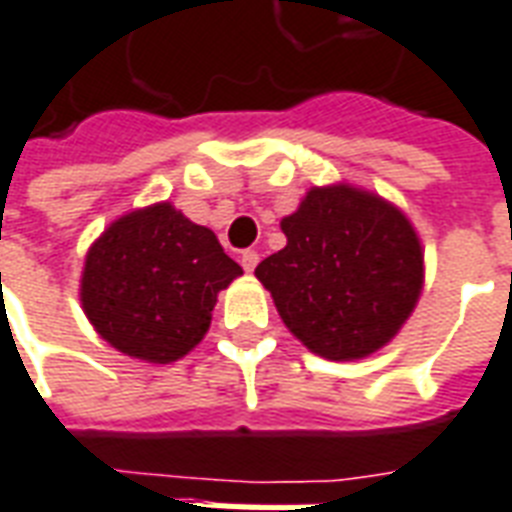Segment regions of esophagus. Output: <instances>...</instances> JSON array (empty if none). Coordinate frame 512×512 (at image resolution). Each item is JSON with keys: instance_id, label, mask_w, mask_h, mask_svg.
Returning <instances> with one entry per match:
<instances>
[{"instance_id": "esophagus-1", "label": "esophagus", "mask_w": 512, "mask_h": 512, "mask_svg": "<svg viewBox=\"0 0 512 512\" xmlns=\"http://www.w3.org/2000/svg\"><path fill=\"white\" fill-rule=\"evenodd\" d=\"M240 261H242V267H245V272H253V270H256V264H259V253H256V251H242Z\"/></svg>"}]
</instances>
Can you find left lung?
I'll list each match as a JSON object with an SVG mask.
<instances>
[{"label": "left lung", "mask_w": 512, "mask_h": 512, "mask_svg": "<svg viewBox=\"0 0 512 512\" xmlns=\"http://www.w3.org/2000/svg\"><path fill=\"white\" fill-rule=\"evenodd\" d=\"M280 229L286 248L256 278L307 351L353 361L397 337L424 288V248L397 205L351 183L313 186Z\"/></svg>", "instance_id": "left-lung-1"}]
</instances>
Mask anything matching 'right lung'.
Segmentation results:
<instances>
[{"label":"right lung","mask_w":512,"mask_h":512,"mask_svg":"<svg viewBox=\"0 0 512 512\" xmlns=\"http://www.w3.org/2000/svg\"><path fill=\"white\" fill-rule=\"evenodd\" d=\"M240 275L213 229L156 202L115 218L91 242L80 305L115 351L172 364L202 343L218 291Z\"/></svg>","instance_id":"add662e5"}]
</instances>
